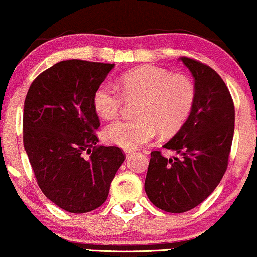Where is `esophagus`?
Returning <instances> with one entry per match:
<instances>
[{"instance_id": "obj_1", "label": "esophagus", "mask_w": 257, "mask_h": 257, "mask_svg": "<svg viewBox=\"0 0 257 257\" xmlns=\"http://www.w3.org/2000/svg\"><path fill=\"white\" fill-rule=\"evenodd\" d=\"M132 154H134V151H130V150H126V151H125V155H126V157H130V156H132Z\"/></svg>"}]
</instances>
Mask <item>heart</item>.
I'll list each match as a JSON object with an SVG mask.
<instances>
[{
  "instance_id": "b5f03b06",
  "label": "heart",
  "mask_w": 257,
  "mask_h": 257,
  "mask_svg": "<svg viewBox=\"0 0 257 257\" xmlns=\"http://www.w3.org/2000/svg\"><path fill=\"white\" fill-rule=\"evenodd\" d=\"M120 89L103 82L95 90L93 104L103 119H113L125 101H141L136 110L138 120H118L103 130L107 143L134 150L149 143L158 131L163 136L176 134L185 125L195 103V85L188 76L153 65L126 72Z\"/></svg>"
}]
</instances>
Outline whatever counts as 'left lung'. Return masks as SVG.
Returning <instances> with one entry per match:
<instances>
[{
  "label": "left lung",
  "mask_w": 257,
  "mask_h": 257,
  "mask_svg": "<svg viewBox=\"0 0 257 257\" xmlns=\"http://www.w3.org/2000/svg\"><path fill=\"white\" fill-rule=\"evenodd\" d=\"M194 78L191 115L163 145L180 158L151 153L144 188L149 200L170 213H183L216 189L226 172L235 130V107L221 77L210 66L181 57Z\"/></svg>",
  "instance_id": "left-lung-1"
}]
</instances>
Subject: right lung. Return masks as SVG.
<instances>
[{"instance_id": "add662e5", "label": "right lung", "mask_w": 257, "mask_h": 257, "mask_svg": "<svg viewBox=\"0 0 257 257\" xmlns=\"http://www.w3.org/2000/svg\"><path fill=\"white\" fill-rule=\"evenodd\" d=\"M113 68L59 62L32 82L25 100L24 147L38 185L71 213L90 212L106 201L126 158L118 147H96L100 121L93 96Z\"/></svg>"}]
</instances>
